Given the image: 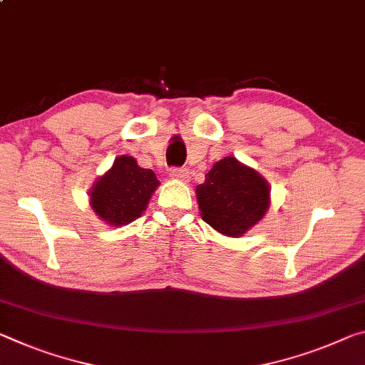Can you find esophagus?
I'll return each instance as SVG.
<instances>
[{"mask_svg": "<svg viewBox=\"0 0 365 365\" xmlns=\"http://www.w3.org/2000/svg\"><path fill=\"white\" fill-rule=\"evenodd\" d=\"M170 177L175 178V180L188 182L190 172H188V169H182V167H173V169L170 170Z\"/></svg>", "mask_w": 365, "mask_h": 365, "instance_id": "obj_1", "label": "esophagus"}]
</instances>
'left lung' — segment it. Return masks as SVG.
Returning a JSON list of instances; mask_svg holds the SVG:
<instances>
[{
	"instance_id": "left-lung-1",
	"label": "left lung",
	"mask_w": 365,
	"mask_h": 365,
	"mask_svg": "<svg viewBox=\"0 0 365 365\" xmlns=\"http://www.w3.org/2000/svg\"><path fill=\"white\" fill-rule=\"evenodd\" d=\"M196 198L206 224L224 235L239 237L268 211L269 187L250 167L225 158L196 187Z\"/></svg>"
}]
</instances>
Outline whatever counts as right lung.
<instances>
[{
    "mask_svg": "<svg viewBox=\"0 0 365 365\" xmlns=\"http://www.w3.org/2000/svg\"><path fill=\"white\" fill-rule=\"evenodd\" d=\"M158 187L159 180L151 169H141L130 155H120L92 188L91 206L110 225L130 224L146 210Z\"/></svg>",
    "mask_w": 365,
    "mask_h": 365,
    "instance_id": "obj_1",
    "label": "right lung"
}]
</instances>
